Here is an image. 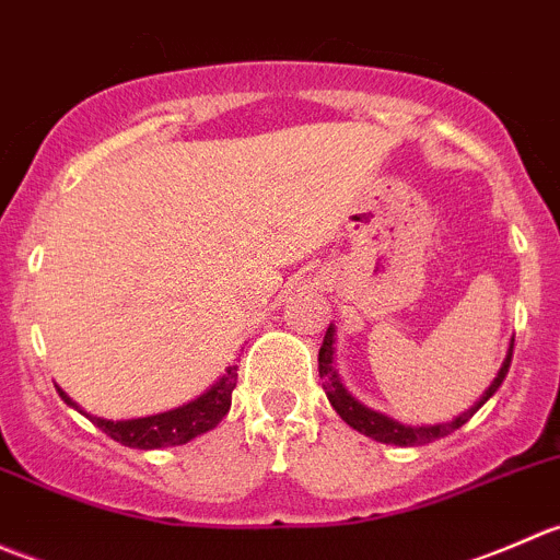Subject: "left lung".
<instances>
[{"label": "left lung", "instance_id": "1", "mask_svg": "<svg viewBox=\"0 0 560 560\" xmlns=\"http://www.w3.org/2000/svg\"><path fill=\"white\" fill-rule=\"evenodd\" d=\"M332 343H336V327L330 325L325 332V341H322V347H319V380H322V389L327 393V400H330L332 409L341 415V420L347 422L349 428H354V431L363 433V436H371L374 442L395 444V447H420V444L436 442V439L450 436V433L457 431V428L466 425V422L471 420V417L477 415V411L482 409L490 398H493V393L501 387V382L506 380V371H510L515 338H512L510 349H506V358H504V363H501L495 380L490 382V387L485 389L482 395H479V400H474L471 409H466L463 415L453 417L450 422H436V425H417V428L404 425V422L393 420V417H387V415H382V411H374V409H369L365 404H360V400L341 385V376H338V371H336V360H332V354H336V347H332Z\"/></svg>", "mask_w": 560, "mask_h": 560}]
</instances>
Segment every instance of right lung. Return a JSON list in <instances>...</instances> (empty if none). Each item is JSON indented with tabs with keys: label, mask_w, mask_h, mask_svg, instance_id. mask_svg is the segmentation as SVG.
I'll return each mask as SVG.
<instances>
[{
	"label": "right lung",
	"mask_w": 560,
	"mask_h": 560,
	"mask_svg": "<svg viewBox=\"0 0 560 560\" xmlns=\"http://www.w3.org/2000/svg\"><path fill=\"white\" fill-rule=\"evenodd\" d=\"M238 382V365H230L206 393L197 395L195 400L184 406H175L171 411H160L151 417H135V420H103V417L86 415L70 395L61 387L59 395L67 406L86 415L100 431L107 433L113 442L124 444L132 450H162V447H178V444L191 442V439L202 436V433L213 431L222 422V417L230 411L233 404V389Z\"/></svg>",
	"instance_id": "right-lung-1"
}]
</instances>
